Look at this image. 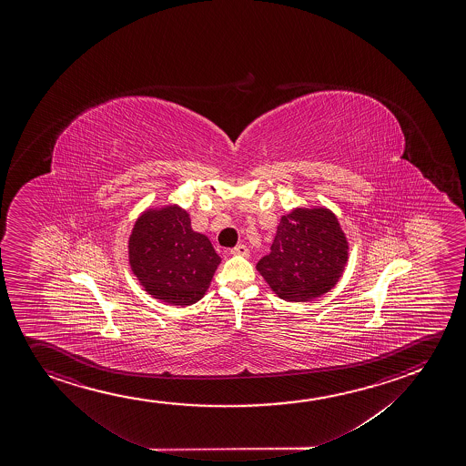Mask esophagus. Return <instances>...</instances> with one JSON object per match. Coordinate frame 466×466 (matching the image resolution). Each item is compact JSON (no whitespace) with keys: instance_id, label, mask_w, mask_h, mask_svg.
<instances>
[{"instance_id":"esophagus-1","label":"esophagus","mask_w":466,"mask_h":466,"mask_svg":"<svg viewBox=\"0 0 466 466\" xmlns=\"http://www.w3.org/2000/svg\"><path fill=\"white\" fill-rule=\"evenodd\" d=\"M231 255H241V257H248V248L244 246V244H239V246H236V248H231Z\"/></svg>"}]
</instances>
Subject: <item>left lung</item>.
I'll return each mask as SVG.
<instances>
[{"label":"left lung","instance_id":"8db88e82","mask_svg":"<svg viewBox=\"0 0 466 466\" xmlns=\"http://www.w3.org/2000/svg\"><path fill=\"white\" fill-rule=\"evenodd\" d=\"M348 258V238L333 211L299 206L280 218L271 252L257 271L280 299L304 303L336 286Z\"/></svg>","mask_w":466,"mask_h":466}]
</instances>
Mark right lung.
Segmentation results:
<instances>
[{
	"instance_id": "right-lung-1",
	"label": "right lung",
	"mask_w": 466,
	"mask_h": 466,
	"mask_svg": "<svg viewBox=\"0 0 466 466\" xmlns=\"http://www.w3.org/2000/svg\"><path fill=\"white\" fill-rule=\"evenodd\" d=\"M220 257L208 236L192 230L179 205L147 208L128 238V263L152 299L186 308L205 297Z\"/></svg>"
}]
</instances>
